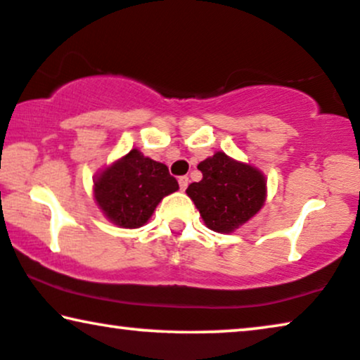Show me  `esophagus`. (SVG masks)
<instances>
[{
    "label": "esophagus",
    "instance_id": "34e87169",
    "mask_svg": "<svg viewBox=\"0 0 360 360\" xmlns=\"http://www.w3.org/2000/svg\"><path fill=\"white\" fill-rule=\"evenodd\" d=\"M177 181H179L181 191H186V188H188V184H189V177L188 176H181Z\"/></svg>",
    "mask_w": 360,
    "mask_h": 360
}]
</instances>
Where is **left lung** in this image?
<instances>
[{
	"instance_id": "left-lung-1",
	"label": "left lung",
	"mask_w": 360,
	"mask_h": 360,
	"mask_svg": "<svg viewBox=\"0 0 360 360\" xmlns=\"http://www.w3.org/2000/svg\"><path fill=\"white\" fill-rule=\"evenodd\" d=\"M198 169L202 179L189 184L186 193L214 232H233L265 204L266 179L257 167L217 151L200 161Z\"/></svg>"
}]
</instances>
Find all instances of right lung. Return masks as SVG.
Listing matches in <instances>:
<instances>
[{"label": "right lung", "instance_id": "1", "mask_svg": "<svg viewBox=\"0 0 360 360\" xmlns=\"http://www.w3.org/2000/svg\"><path fill=\"white\" fill-rule=\"evenodd\" d=\"M179 189L166 165L136 148L97 174L94 198L110 222L123 229L145 225L165 195Z\"/></svg>", "mask_w": 360, "mask_h": 360}]
</instances>
